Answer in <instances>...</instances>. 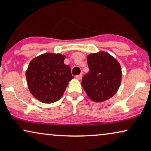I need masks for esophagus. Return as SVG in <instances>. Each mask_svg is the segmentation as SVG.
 I'll return each instance as SVG.
<instances>
[{
  "instance_id": "1",
  "label": "esophagus",
  "mask_w": 151,
  "mask_h": 151,
  "mask_svg": "<svg viewBox=\"0 0 151 151\" xmlns=\"http://www.w3.org/2000/svg\"><path fill=\"white\" fill-rule=\"evenodd\" d=\"M76 78H77L78 80H80L82 79V74H80V75L76 76Z\"/></svg>"
}]
</instances>
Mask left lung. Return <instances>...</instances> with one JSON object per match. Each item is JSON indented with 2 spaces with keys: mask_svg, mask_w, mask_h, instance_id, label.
Listing matches in <instances>:
<instances>
[{
  "mask_svg": "<svg viewBox=\"0 0 151 151\" xmlns=\"http://www.w3.org/2000/svg\"><path fill=\"white\" fill-rule=\"evenodd\" d=\"M89 72L82 78V86L91 100L96 102L106 101L114 96L122 81L119 62L104 51L87 55Z\"/></svg>",
  "mask_w": 151,
  "mask_h": 151,
  "instance_id": "obj_1",
  "label": "left lung"
}]
</instances>
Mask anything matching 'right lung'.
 I'll return each mask as SVG.
<instances>
[{
	"instance_id": "1",
	"label": "right lung",
	"mask_w": 151,
	"mask_h": 151,
	"mask_svg": "<svg viewBox=\"0 0 151 151\" xmlns=\"http://www.w3.org/2000/svg\"><path fill=\"white\" fill-rule=\"evenodd\" d=\"M65 55L46 53L34 58L26 71V78L32 96L42 103L59 100L73 76L65 65Z\"/></svg>"
}]
</instances>
